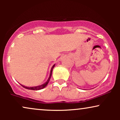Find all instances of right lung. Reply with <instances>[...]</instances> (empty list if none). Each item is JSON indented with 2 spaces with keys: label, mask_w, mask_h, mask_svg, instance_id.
I'll use <instances>...</instances> for the list:
<instances>
[{
  "label": "right lung",
  "mask_w": 120,
  "mask_h": 120,
  "mask_svg": "<svg viewBox=\"0 0 120 120\" xmlns=\"http://www.w3.org/2000/svg\"><path fill=\"white\" fill-rule=\"evenodd\" d=\"M55 64H54L53 66H52V67L51 68V69L50 76H49V78L48 79V80H47L46 82H45V83H43V84H42V85H39V86H34V87H27V86H24V85H21V84H20V85L22 87H23L24 88H26V89H28V90H40L43 89V88H45V87L47 86V84H48L49 82V81H50V80L51 77L52 70H53V68H54V67H55Z\"/></svg>",
  "instance_id": "obj_1"
}]
</instances>
